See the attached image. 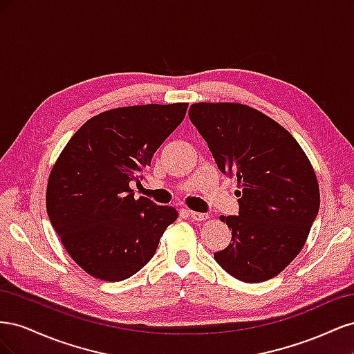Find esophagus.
<instances>
[{"instance_id": "1", "label": "esophagus", "mask_w": 354, "mask_h": 354, "mask_svg": "<svg viewBox=\"0 0 354 354\" xmlns=\"http://www.w3.org/2000/svg\"><path fill=\"white\" fill-rule=\"evenodd\" d=\"M187 214H189V217L192 220H196V221H203V220L208 218V214H205V212H196V211L189 209Z\"/></svg>"}]
</instances>
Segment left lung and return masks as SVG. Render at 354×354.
Masks as SVG:
<instances>
[{
    "label": "left lung",
    "instance_id": "obj_1",
    "mask_svg": "<svg viewBox=\"0 0 354 354\" xmlns=\"http://www.w3.org/2000/svg\"><path fill=\"white\" fill-rule=\"evenodd\" d=\"M189 118L223 174L238 178L239 216L227 248L214 254L224 272L259 283L279 274L303 250L320 194L301 146L272 118L241 103H195Z\"/></svg>",
    "mask_w": 354,
    "mask_h": 354
}]
</instances>
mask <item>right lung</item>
<instances>
[{
    "instance_id": "right-lung-1",
    "label": "right lung",
    "mask_w": 354,
    "mask_h": 354,
    "mask_svg": "<svg viewBox=\"0 0 354 354\" xmlns=\"http://www.w3.org/2000/svg\"><path fill=\"white\" fill-rule=\"evenodd\" d=\"M189 103L127 106L93 116L75 133L48 177L51 226L72 260L106 282L137 273L156 252L174 207L134 198L131 181L185 120Z\"/></svg>"
}]
</instances>
